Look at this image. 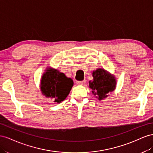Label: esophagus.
Listing matches in <instances>:
<instances>
[{"instance_id": "34e87169", "label": "esophagus", "mask_w": 153, "mask_h": 153, "mask_svg": "<svg viewBox=\"0 0 153 153\" xmlns=\"http://www.w3.org/2000/svg\"><path fill=\"white\" fill-rule=\"evenodd\" d=\"M86 83V81L83 80V81H76V84L78 85H84Z\"/></svg>"}]
</instances>
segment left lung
Here are the masks:
<instances>
[{
    "instance_id": "8db88e82",
    "label": "left lung",
    "mask_w": 153,
    "mask_h": 153,
    "mask_svg": "<svg viewBox=\"0 0 153 153\" xmlns=\"http://www.w3.org/2000/svg\"><path fill=\"white\" fill-rule=\"evenodd\" d=\"M93 77L94 80L89 81V86L99 100L106 97L108 93L114 90L116 85L115 77L105 70L97 69L93 72Z\"/></svg>"
}]
</instances>
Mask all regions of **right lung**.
Wrapping results in <instances>:
<instances>
[{"label": "right lung", "mask_w": 153, "mask_h": 153, "mask_svg": "<svg viewBox=\"0 0 153 153\" xmlns=\"http://www.w3.org/2000/svg\"><path fill=\"white\" fill-rule=\"evenodd\" d=\"M73 81L58 70L48 68L41 80V90L47 97L59 103L66 99L73 86Z\"/></svg>", "instance_id": "add662e5"}]
</instances>
